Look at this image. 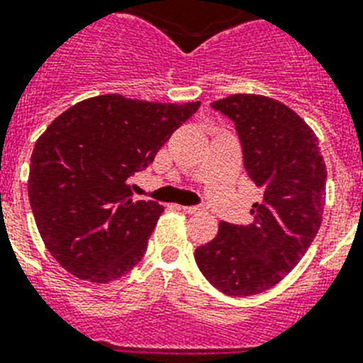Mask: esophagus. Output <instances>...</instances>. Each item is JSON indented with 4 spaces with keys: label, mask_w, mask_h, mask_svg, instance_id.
I'll use <instances>...</instances> for the list:
<instances>
[{
    "label": "esophagus",
    "mask_w": 363,
    "mask_h": 363,
    "mask_svg": "<svg viewBox=\"0 0 363 363\" xmlns=\"http://www.w3.org/2000/svg\"><path fill=\"white\" fill-rule=\"evenodd\" d=\"M181 210L186 214H197V212H201V206H181Z\"/></svg>",
    "instance_id": "obj_1"
}]
</instances>
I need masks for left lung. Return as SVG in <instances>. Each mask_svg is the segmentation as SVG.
Wrapping results in <instances>:
<instances>
[{
  "mask_svg": "<svg viewBox=\"0 0 363 363\" xmlns=\"http://www.w3.org/2000/svg\"><path fill=\"white\" fill-rule=\"evenodd\" d=\"M212 108L234 121L245 172L264 199L252 205V223L221 221L196 262L219 291L247 297L279 284L308 251L323 221L327 167L318 136L284 103L234 94Z\"/></svg>",
  "mask_w": 363,
  "mask_h": 363,
  "instance_id": "obj_1",
  "label": "left lung"
}]
</instances>
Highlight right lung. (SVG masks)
Listing matches in <instances>:
<instances>
[{
	"label": "right lung",
	"mask_w": 363,
	"mask_h": 363,
	"mask_svg": "<svg viewBox=\"0 0 363 363\" xmlns=\"http://www.w3.org/2000/svg\"><path fill=\"white\" fill-rule=\"evenodd\" d=\"M199 105L106 94L69 106L36 140L29 203L45 247L68 273L106 284L142 260L164 206L133 201L129 177Z\"/></svg>",
	"instance_id": "1"
}]
</instances>
